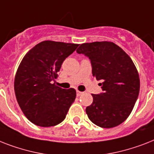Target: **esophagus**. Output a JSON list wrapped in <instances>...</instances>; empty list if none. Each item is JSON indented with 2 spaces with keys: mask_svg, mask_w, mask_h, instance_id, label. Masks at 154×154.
Wrapping results in <instances>:
<instances>
[{
  "mask_svg": "<svg viewBox=\"0 0 154 154\" xmlns=\"http://www.w3.org/2000/svg\"><path fill=\"white\" fill-rule=\"evenodd\" d=\"M82 93H83L82 92H81V91H79V90H77V97H80Z\"/></svg>",
  "mask_w": 154,
  "mask_h": 154,
  "instance_id": "34e87169",
  "label": "esophagus"
}]
</instances>
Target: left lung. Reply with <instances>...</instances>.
Listing matches in <instances>:
<instances>
[{
    "instance_id": "8db88e82",
    "label": "left lung",
    "mask_w": 154,
    "mask_h": 154,
    "mask_svg": "<svg viewBox=\"0 0 154 154\" xmlns=\"http://www.w3.org/2000/svg\"><path fill=\"white\" fill-rule=\"evenodd\" d=\"M91 60L92 75L100 80L103 92L92 94L93 101L86 113L94 124L112 128L131 113L140 89L138 72L130 56L112 42H87L77 50Z\"/></svg>"
}]
</instances>
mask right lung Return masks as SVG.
<instances>
[{
    "label": "right lung",
    "mask_w": 154,
    "mask_h": 154,
    "mask_svg": "<svg viewBox=\"0 0 154 154\" xmlns=\"http://www.w3.org/2000/svg\"><path fill=\"white\" fill-rule=\"evenodd\" d=\"M79 44L46 40L27 52L14 80L16 100L24 116L35 125L48 127L66 118L76 98L74 88L55 85L62 62Z\"/></svg>",
    "instance_id": "1"
}]
</instances>
